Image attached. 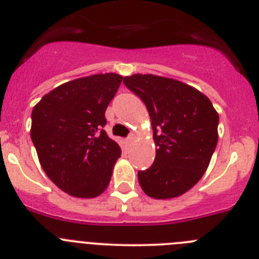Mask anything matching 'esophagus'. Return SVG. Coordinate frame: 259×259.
<instances>
[{"instance_id":"1","label":"esophagus","mask_w":259,"mask_h":259,"mask_svg":"<svg viewBox=\"0 0 259 259\" xmlns=\"http://www.w3.org/2000/svg\"><path fill=\"white\" fill-rule=\"evenodd\" d=\"M135 139V134H129V137H127V142H133Z\"/></svg>"}]
</instances>
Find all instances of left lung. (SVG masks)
Instances as JSON below:
<instances>
[{"mask_svg":"<svg viewBox=\"0 0 259 259\" xmlns=\"http://www.w3.org/2000/svg\"><path fill=\"white\" fill-rule=\"evenodd\" d=\"M124 84L146 105L157 146L153 165L138 171L139 185L156 199L184 194L208 167L219 139V113L204 94L174 79L134 74Z\"/></svg>","mask_w":259,"mask_h":259,"instance_id":"left-lung-1","label":"left lung"}]
</instances>
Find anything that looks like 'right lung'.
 <instances>
[{
  "label": "right lung",
  "instance_id": "1",
  "mask_svg": "<svg viewBox=\"0 0 259 259\" xmlns=\"http://www.w3.org/2000/svg\"><path fill=\"white\" fill-rule=\"evenodd\" d=\"M117 74L75 79L46 94L31 112V142L48 178L67 194L94 198L108 187L121 149L105 132Z\"/></svg>",
  "mask_w": 259,
  "mask_h": 259
}]
</instances>
